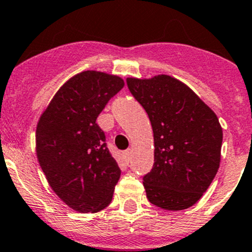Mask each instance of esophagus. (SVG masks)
Segmentation results:
<instances>
[{
	"label": "esophagus",
	"instance_id": "esophagus-1",
	"mask_svg": "<svg viewBox=\"0 0 252 252\" xmlns=\"http://www.w3.org/2000/svg\"><path fill=\"white\" fill-rule=\"evenodd\" d=\"M123 157H124V159H126V163H128V161L131 159V151L130 150L124 151V152H123Z\"/></svg>",
	"mask_w": 252,
	"mask_h": 252
}]
</instances>
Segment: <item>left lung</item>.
Segmentation results:
<instances>
[{"label": "left lung", "instance_id": "obj_1", "mask_svg": "<svg viewBox=\"0 0 252 252\" xmlns=\"http://www.w3.org/2000/svg\"><path fill=\"white\" fill-rule=\"evenodd\" d=\"M126 84L153 130L155 163L142 177L148 200L165 210L189 208L219 170V118L192 89L170 76L126 78Z\"/></svg>", "mask_w": 252, "mask_h": 252}]
</instances>
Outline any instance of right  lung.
<instances>
[{
	"instance_id": "1",
	"label": "right lung",
	"mask_w": 252,
	"mask_h": 252,
	"mask_svg": "<svg viewBox=\"0 0 252 252\" xmlns=\"http://www.w3.org/2000/svg\"><path fill=\"white\" fill-rule=\"evenodd\" d=\"M123 87L117 76L78 73L58 91L37 124L39 165L58 197L79 213L106 208L121 177L96 118Z\"/></svg>"
}]
</instances>
